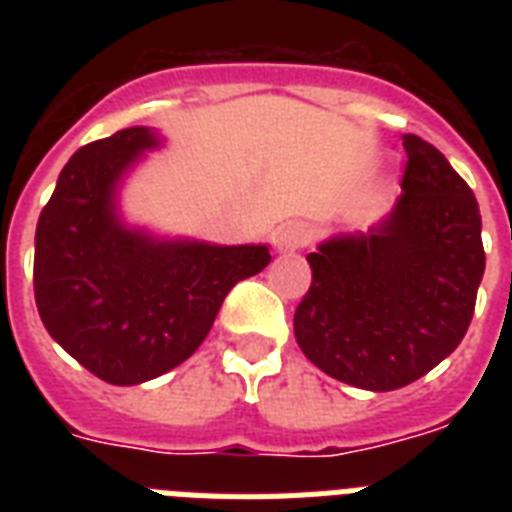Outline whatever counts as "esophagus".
Masks as SVG:
<instances>
[{
	"label": "esophagus",
	"instance_id": "esophagus-1",
	"mask_svg": "<svg viewBox=\"0 0 512 512\" xmlns=\"http://www.w3.org/2000/svg\"><path fill=\"white\" fill-rule=\"evenodd\" d=\"M313 241V228L308 223H287L276 233V247L279 252H292V249H303Z\"/></svg>",
	"mask_w": 512,
	"mask_h": 512
}]
</instances>
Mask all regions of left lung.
Returning <instances> with one entry per match:
<instances>
[{
    "label": "left lung",
    "instance_id": "obj_1",
    "mask_svg": "<svg viewBox=\"0 0 512 512\" xmlns=\"http://www.w3.org/2000/svg\"><path fill=\"white\" fill-rule=\"evenodd\" d=\"M396 207L369 236H335L308 255L311 287L295 337L321 372L364 390L420 380L462 342L486 252L470 185L446 156L404 135Z\"/></svg>",
    "mask_w": 512,
    "mask_h": 512
}]
</instances>
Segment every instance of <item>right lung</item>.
<instances>
[{
	"label": "right lung",
	"mask_w": 512,
	"mask_h": 512,
	"mask_svg": "<svg viewBox=\"0 0 512 512\" xmlns=\"http://www.w3.org/2000/svg\"><path fill=\"white\" fill-rule=\"evenodd\" d=\"M154 132L127 127L76 151L36 223L34 297L60 348L111 385H138L199 348L225 295L271 263L268 247L154 241L127 231L114 188Z\"/></svg>",
	"instance_id": "obj_1"
}]
</instances>
